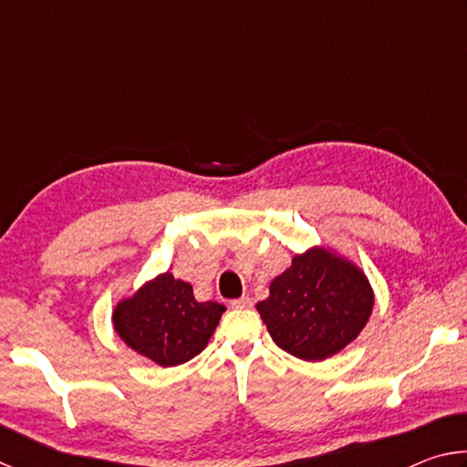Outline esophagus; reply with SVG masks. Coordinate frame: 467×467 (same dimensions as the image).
Returning a JSON list of instances; mask_svg holds the SVG:
<instances>
[{"instance_id":"esophagus-1","label":"esophagus","mask_w":467,"mask_h":467,"mask_svg":"<svg viewBox=\"0 0 467 467\" xmlns=\"http://www.w3.org/2000/svg\"><path fill=\"white\" fill-rule=\"evenodd\" d=\"M231 306H233V309H251L253 303H251L249 296H241V298L231 300Z\"/></svg>"}]
</instances>
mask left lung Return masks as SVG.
<instances>
[{
	"label": "left lung",
	"mask_w": 467,
	"mask_h": 467,
	"mask_svg": "<svg viewBox=\"0 0 467 467\" xmlns=\"http://www.w3.org/2000/svg\"><path fill=\"white\" fill-rule=\"evenodd\" d=\"M267 331L284 352L326 360L352 342L373 311V290L358 267L323 249L296 255L257 303Z\"/></svg>",
	"instance_id": "obj_1"
}]
</instances>
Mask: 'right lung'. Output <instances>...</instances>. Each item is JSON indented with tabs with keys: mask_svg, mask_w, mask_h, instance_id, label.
<instances>
[{
	"mask_svg": "<svg viewBox=\"0 0 467 467\" xmlns=\"http://www.w3.org/2000/svg\"><path fill=\"white\" fill-rule=\"evenodd\" d=\"M223 313L212 300L197 303L192 284L167 272L117 305L113 323L133 350L161 367H177L203 350Z\"/></svg>",
	"mask_w": 467,
	"mask_h": 467,
	"instance_id": "obj_1",
	"label": "right lung"
}]
</instances>
